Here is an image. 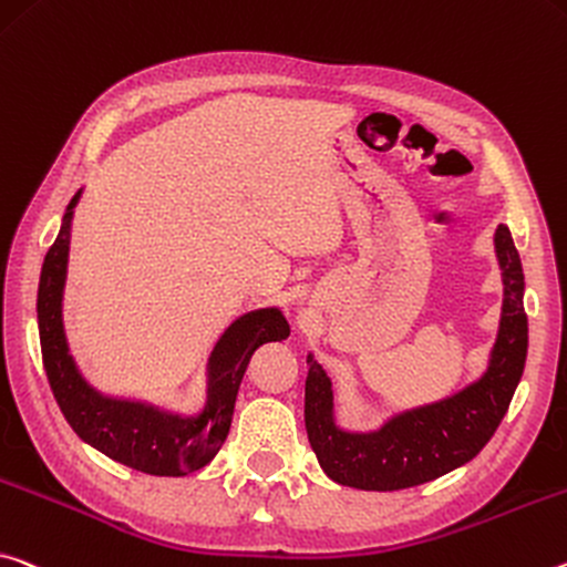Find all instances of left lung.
Masks as SVG:
<instances>
[{
  "label": "left lung",
  "mask_w": 567,
  "mask_h": 567,
  "mask_svg": "<svg viewBox=\"0 0 567 567\" xmlns=\"http://www.w3.org/2000/svg\"><path fill=\"white\" fill-rule=\"evenodd\" d=\"M494 241L505 275V305L492 365L477 383L452 399L401 413L373 434H346L332 424L330 379L310 358L305 379V429L330 480L375 492L416 487L474 460L494 436L527 358L523 262L505 224H499Z\"/></svg>",
  "instance_id": "obj_1"
}]
</instances>
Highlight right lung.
<instances>
[{"label":"right lung","instance_id":"1","mask_svg":"<svg viewBox=\"0 0 567 567\" xmlns=\"http://www.w3.org/2000/svg\"><path fill=\"white\" fill-rule=\"evenodd\" d=\"M80 192L68 204L58 239L44 255L38 320L42 363L60 411L75 434L111 460L154 477H182L209 464L229 434L241 375L251 353L272 340H287L290 326L277 310H257L231 322L212 353L209 403L199 419H178L141 403L113 401L87 389L68 355L62 332V285H65L70 217Z\"/></svg>","mask_w":567,"mask_h":567}]
</instances>
